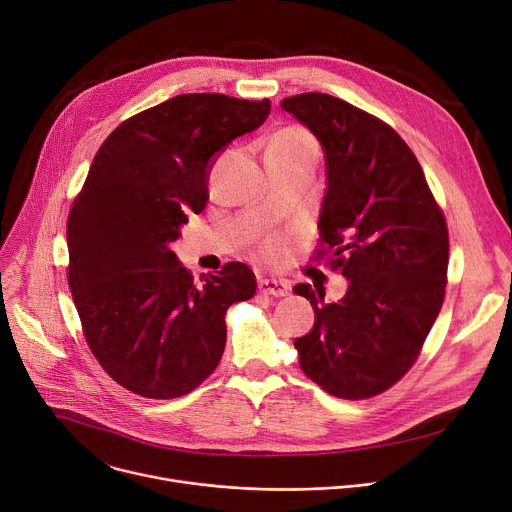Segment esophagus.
<instances>
[{
  "label": "esophagus",
  "mask_w": 512,
  "mask_h": 512,
  "mask_svg": "<svg viewBox=\"0 0 512 512\" xmlns=\"http://www.w3.org/2000/svg\"><path fill=\"white\" fill-rule=\"evenodd\" d=\"M259 292L271 294V296H288L290 294V282L288 280H261Z\"/></svg>",
  "instance_id": "esophagus-1"
}]
</instances>
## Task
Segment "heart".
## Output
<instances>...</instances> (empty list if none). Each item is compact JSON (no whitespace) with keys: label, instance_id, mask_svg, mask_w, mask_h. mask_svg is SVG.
<instances>
[{"label":"heart","instance_id":"heart-1","mask_svg":"<svg viewBox=\"0 0 512 512\" xmlns=\"http://www.w3.org/2000/svg\"><path fill=\"white\" fill-rule=\"evenodd\" d=\"M269 146L271 148H284V150L313 152V154H317L315 140L304 129H300V127H286V129L278 131L274 138H271ZM280 255H282V249H280L278 243H267L263 247V257L265 259H278Z\"/></svg>","mask_w":512,"mask_h":512}]
</instances>
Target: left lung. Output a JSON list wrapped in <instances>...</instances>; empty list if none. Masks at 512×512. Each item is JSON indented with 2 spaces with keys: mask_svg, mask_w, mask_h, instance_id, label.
Here are the masks:
<instances>
[{
  "mask_svg": "<svg viewBox=\"0 0 512 512\" xmlns=\"http://www.w3.org/2000/svg\"><path fill=\"white\" fill-rule=\"evenodd\" d=\"M280 107L325 154L321 241L348 280L344 298L298 284L313 329L294 339L298 364L323 391L366 399L412 368L445 298L449 232L407 144L381 119L323 92ZM325 253V251H321Z\"/></svg>",
  "mask_w": 512,
  "mask_h": 512,
  "instance_id": "left-lung-1",
  "label": "left lung"
}]
</instances>
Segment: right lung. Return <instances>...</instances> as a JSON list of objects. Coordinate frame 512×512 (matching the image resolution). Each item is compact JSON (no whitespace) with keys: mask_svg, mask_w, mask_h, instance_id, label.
I'll list each match as a JSON object with an SVG mask.
<instances>
[{"mask_svg":"<svg viewBox=\"0 0 512 512\" xmlns=\"http://www.w3.org/2000/svg\"><path fill=\"white\" fill-rule=\"evenodd\" d=\"M271 102L179 94L123 121L96 152L67 220V280L109 377L150 399L187 395L218 366L228 306L255 296L245 263L195 284L170 249L208 203L216 158Z\"/></svg>","mask_w":512,"mask_h":512,"instance_id":"right-lung-1","label":"right lung"}]
</instances>
